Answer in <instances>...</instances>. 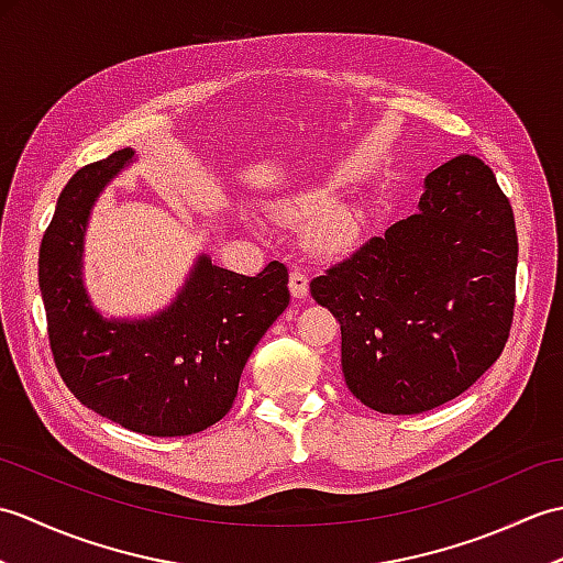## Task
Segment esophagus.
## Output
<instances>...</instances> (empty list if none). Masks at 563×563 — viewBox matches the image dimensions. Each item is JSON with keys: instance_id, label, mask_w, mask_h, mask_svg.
Here are the masks:
<instances>
[{"instance_id": "obj_1", "label": "esophagus", "mask_w": 563, "mask_h": 563, "mask_svg": "<svg viewBox=\"0 0 563 563\" xmlns=\"http://www.w3.org/2000/svg\"><path fill=\"white\" fill-rule=\"evenodd\" d=\"M290 292H292V297H297V300H302V297H307L309 280H307V275L302 271H292L290 273Z\"/></svg>"}]
</instances>
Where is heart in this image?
I'll list each match as a JSON object with an SVG mask.
<instances>
[{
    "label": "heart",
    "instance_id": "heart-1",
    "mask_svg": "<svg viewBox=\"0 0 563 563\" xmlns=\"http://www.w3.org/2000/svg\"><path fill=\"white\" fill-rule=\"evenodd\" d=\"M321 194H312V190H307V194H300L290 198L288 202L283 206V214L285 218H292V220H302L309 218V214H314L321 208ZM355 232V222L349 212L343 210H331L324 212L321 218L312 224V244L321 251H339L353 239Z\"/></svg>",
    "mask_w": 563,
    "mask_h": 563
}]
</instances>
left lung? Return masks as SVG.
<instances>
[{"label":"left lung","instance_id":"1","mask_svg":"<svg viewBox=\"0 0 563 563\" xmlns=\"http://www.w3.org/2000/svg\"><path fill=\"white\" fill-rule=\"evenodd\" d=\"M518 232L494 172L470 154L426 178L411 218L309 283L341 324L345 385L369 409L423 413L470 389L506 349Z\"/></svg>","mask_w":563,"mask_h":563}]
</instances>
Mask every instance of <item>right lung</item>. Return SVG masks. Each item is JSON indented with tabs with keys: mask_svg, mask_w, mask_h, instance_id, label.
<instances>
[{
	"mask_svg": "<svg viewBox=\"0 0 563 563\" xmlns=\"http://www.w3.org/2000/svg\"><path fill=\"white\" fill-rule=\"evenodd\" d=\"M130 159L125 147L81 166L57 198L38 256L47 341L87 409L142 435H194L232 409L249 355L290 305L288 268L271 261L249 278L200 256L159 317L101 319L81 285V239L99 190Z\"/></svg>",
	"mask_w": 563,
	"mask_h": 563,
	"instance_id": "add662e5",
	"label": "right lung"
}]
</instances>
